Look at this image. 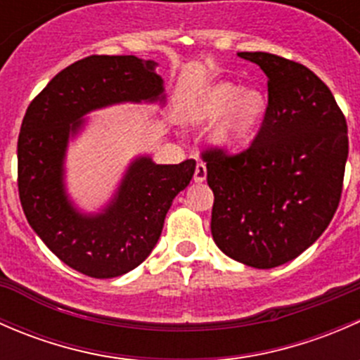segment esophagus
<instances>
[{"label": "esophagus", "mask_w": 360, "mask_h": 360, "mask_svg": "<svg viewBox=\"0 0 360 360\" xmlns=\"http://www.w3.org/2000/svg\"><path fill=\"white\" fill-rule=\"evenodd\" d=\"M195 183H203L207 179V167L203 162H198L197 167H195Z\"/></svg>", "instance_id": "34e87169"}]
</instances>
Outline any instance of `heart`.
Listing matches in <instances>:
<instances>
[{
    "instance_id": "heart-1",
    "label": "heart",
    "mask_w": 360,
    "mask_h": 360,
    "mask_svg": "<svg viewBox=\"0 0 360 360\" xmlns=\"http://www.w3.org/2000/svg\"><path fill=\"white\" fill-rule=\"evenodd\" d=\"M268 110L263 90L248 89L231 82H217L197 97L190 111L193 125H205L219 118L210 141L219 150L240 146L257 130Z\"/></svg>"
}]
</instances>
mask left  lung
<instances>
[{"instance_id":"left-lung-1","label":"left lung","mask_w":360,"mask_h":360,"mask_svg":"<svg viewBox=\"0 0 360 360\" xmlns=\"http://www.w3.org/2000/svg\"><path fill=\"white\" fill-rule=\"evenodd\" d=\"M268 78V110L237 155L210 150L216 245L248 266H281L307 250L335 216L348 158L345 116L317 75L284 57L238 52Z\"/></svg>"}]
</instances>
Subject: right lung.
Here are the masks:
<instances>
[{
    "instance_id": "obj_1",
    "label": "right lung",
    "mask_w": 360,
    "mask_h": 360,
    "mask_svg": "<svg viewBox=\"0 0 360 360\" xmlns=\"http://www.w3.org/2000/svg\"><path fill=\"white\" fill-rule=\"evenodd\" d=\"M157 66L136 56L86 57L53 76L22 120L17 162L27 223L60 261L89 277H120L139 266L195 174V160L162 165L139 155L97 212H83L68 193V148L85 130L89 112L125 103L165 106Z\"/></svg>"
}]
</instances>
